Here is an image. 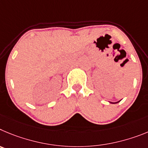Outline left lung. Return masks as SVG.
I'll return each instance as SVG.
<instances>
[{
	"mask_svg": "<svg viewBox=\"0 0 148 148\" xmlns=\"http://www.w3.org/2000/svg\"><path fill=\"white\" fill-rule=\"evenodd\" d=\"M117 102H114V103H117ZM111 103H113V102H111Z\"/></svg>",
	"mask_w": 148,
	"mask_h": 148,
	"instance_id": "1",
	"label": "left lung"
}]
</instances>
